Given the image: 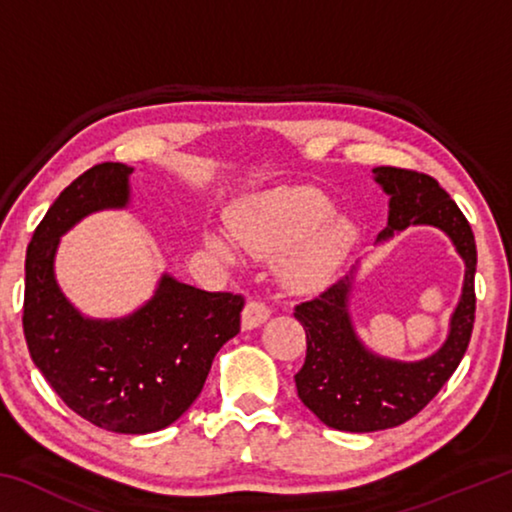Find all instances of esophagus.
Here are the masks:
<instances>
[{
  "label": "esophagus",
  "mask_w": 512,
  "mask_h": 512,
  "mask_svg": "<svg viewBox=\"0 0 512 512\" xmlns=\"http://www.w3.org/2000/svg\"><path fill=\"white\" fill-rule=\"evenodd\" d=\"M268 316H271V309H268L264 302L250 300L248 305L241 311V327L244 329H255L262 323H266Z\"/></svg>",
  "instance_id": "1"
}]
</instances>
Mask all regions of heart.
<instances>
[{"mask_svg": "<svg viewBox=\"0 0 512 512\" xmlns=\"http://www.w3.org/2000/svg\"><path fill=\"white\" fill-rule=\"evenodd\" d=\"M228 230L253 255H274L275 271L293 291H320L348 262L359 232L332 212V201L316 187H275L239 198L228 210ZM205 248L237 262V246L219 230L203 232Z\"/></svg>", "mask_w": 512, "mask_h": 512, "instance_id": "heart-1", "label": "heart"}]
</instances>
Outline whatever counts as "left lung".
<instances>
[{
    "mask_svg": "<svg viewBox=\"0 0 512 512\" xmlns=\"http://www.w3.org/2000/svg\"><path fill=\"white\" fill-rule=\"evenodd\" d=\"M372 173L391 198L379 244L409 225H433L452 239L465 264V277L445 343L420 361L381 357L357 336L350 316L357 266L320 296L296 307L293 316L307 334L305 366L296 375L298 397L327 427L352 433L397 427L438 395L470 343L476 305V244L458 205L427 173L395 167H377Z\"/></svg>",
    "mask_w": 512,
    "mask_h": 512,
    "instance_id": "8db88e82",
    "label": "left lung"
}]
</instances>
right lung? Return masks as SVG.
Returning <instances> with one entry per match:
<instances>
[{"instance_id": "obj_1", "label": "right lung", "mask_w": 512, "mask_h": 512, "mask_svg": "<svg viewBox=\"0 0 512 512\" xmlns=\"http://www.w3.org/2000/svg\"><path fill=\"white\" fill-rule=\"evenodd\" d=\"M133 167L103 162L60 192L27 248L24 339L69 409L115 433L169 427L203 391L216 352L239 334L244 298L162 273L151 300L124 318H88L56 282L60 237L92 212L131 203Z\"/></svg>"}]
</instances>
